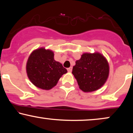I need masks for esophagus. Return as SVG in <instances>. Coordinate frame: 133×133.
Instances as JSON below:
<instances>
[{
    "label": "esophagus",
    "instance_id": "34e87169",
    "mask_svg": "<svg viewBox=\"0 0 133 133\" xmlns=\"http://www.w3.org/2000/svg\"><path fill=\"white\" fill-rule=\"evenodd\" d=\"M72 67H70V68H68V69H67V70H68V72H70L72 71Z\"/></svg>",
    "mask_w": 133,
    "mask_h": 133
}]
</instances>
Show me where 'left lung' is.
Wrapping results in <instances>:
<instances>
[{"label":"left lung","instance_id":"8db88e82","mask_svg":"<svg viewBox=\"0 0 133 133\" xmlns=\"http://www.w3.org/2000/svg\"><path fill=\"white\" fill-rule=\"evenodd\" d=\"M72 73L80 89L91 92L103 86L109 74V66L105 58L99 53H85L76 62Z\"/></svg>","mask_w":133,"mask_h":133}]
</instances>
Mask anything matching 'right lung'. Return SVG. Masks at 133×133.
I'll use <instances>...</instances> for the list:
<instances>
[{
	"mask_svg": "<svg viewBox=\"0 0 133 133\" xmlns=\"http://www.w3.org/2000/svg\"><path fill=\"white\" fill-rule=\"evenodd\" d=\"M26 72L30 81L38 88L50 90L57 84L67 70L54 59L51 51L40 48L31 54L26 63Z\"/></svg>",
	"mask_w": 133,
	"mask_h": 133,
	"instance_id": "1",
	"label": "right lung"
}]
</instances>
